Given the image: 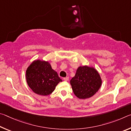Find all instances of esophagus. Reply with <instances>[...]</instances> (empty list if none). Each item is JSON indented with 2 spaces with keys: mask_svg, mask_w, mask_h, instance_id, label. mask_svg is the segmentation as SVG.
Returning a JSON list of instances; mask_svg holds the SVG:
<instances>
[{
  "mask_svg": "<svg viewBox=\"0 0 131 131\" xmlns=\"http://www.w3.org/2000/svg\"><path fill=\"white\" fill-rule=\"evenodd\" d=\"M63 80L65 81H68L69 80V77H64Z\"/></svg>",
  "mask_w": 131,
  "mask_h": 131,
  "instance_id": "obj_1",
  "label": "esophagus"
}]
</instances>
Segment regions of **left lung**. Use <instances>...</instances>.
<instances>
[{
    "label": "left lung",
    "mask_w": 131,
    "mask_h": 131,
    "mask_svg": "<svg viewBox=\"0 0 131 131\" xmlns=\"http://www.w3.org/2000/svg\"><path fill=\"white\" fill-rule=\"evenodd\" d=\"M74 95L79 99H87L98 91L102 85L100 74L94 68L79 66L75 76L70 80Z\"/></svg>",
    "instance_id": "8db88e82"
}]
</instances>
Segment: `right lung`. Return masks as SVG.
Here are the masks:
<instances>
[{
	"label": "right lung",
	"mask_w": 131,
	"mask_h": 131,
	"mask_svg": "<svg viewBox=\"0 0 131 131\" xmlns=\"http://www.w3.org/2000/svg\"><path fill=\"white\" fill-rule=\"evenodd\" d=\"M28 85L35 94L46 96L51 94L62 80L48 61L35 60L26 70Z\"/></svg>",
	"instance_id": "add662e5"
}]
</instances>
